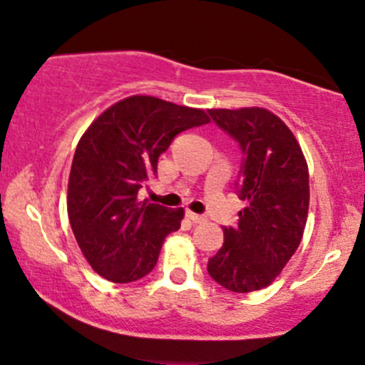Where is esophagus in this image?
Instances as JSON below:
<instances>
[{
    "instance_id": "1",
    "label": "esophagus",
    "mask_w": 365,
    "mask_h": 365,
    "mask_svg": "<svg viewBox=\"0 0 365 365\" xmlns=\"http://www.w3.org/2000/svg\"><path fill=\"white\" fill-rule=\"evenodd\" d=\"M186 216H187V218H190L193 223H202V222H205V216L197 215V212H193V211H186Z\"/></svg>"
}]
</instances>
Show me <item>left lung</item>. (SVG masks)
<instances>
[{"instance_id":"left-lung-1","label":"left lung","mask_w":365,"mask_h":365,"mask_svg":"<svg viewBox=\"0 0 365 365\" xmlns=\"http://www.w3.org/2000/svg\"><path fill=\"white\" fill-rule=\"evenodd\" d=\"M212 120L240 142L241 200L236 227L207 262L215 282L234 293L268 287L304 237L309 215V167L293 131L266 108L209 110Z\"/></svg>"}]
</instances>
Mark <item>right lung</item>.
<instances>
[{
	"instance_id": "1",
	"label": "right lung",
	"mask_w": 365,
	"mask_h": 365,
	"mask_svg": "<svg viewBox=\"0 0 365 365\" xmlns=\"http://www.w3.org/2000/svg\"><path fill=\"white\" fill-rule=\"evenodd\" d=\"M200 108L153 96H131L104 110L76 147L67 212L86 262L110 282L149 275L165 237L181 227L184 209L140 200L158 160L175 135L207 124Z\"/></svg>"
}]
</instances>
